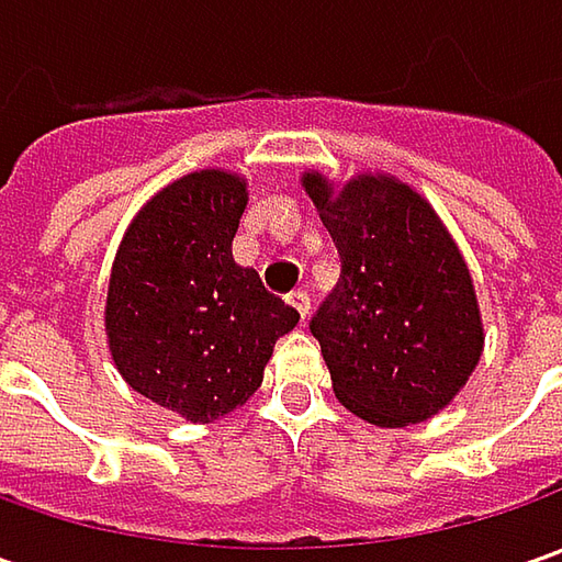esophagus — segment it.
I'll list each match as a JSON object with an SVG mask.
<instances>
[{"mask_svg": "<svg viewBox=\"0 0 562 562\" xmlns=\"http://www.w3.org/2000/svg\"><path fill=\"white\" fill-rule=\"evenodd\" d=\"M288 303H291L293 310L300 313V318L306 322V315H310V293H306V291H291V293H288Z\"/></svg>", "mask_w": 562, "mask_h": 562, "instance_id": "34e87169", "label": "esophagus"}]
</instances>
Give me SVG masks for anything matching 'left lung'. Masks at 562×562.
I'll return each instance as SVG.
<instances>
[{
    "mask_svg": "<svg viewBox=\"0 0 562 562\" xmlns=\"http://www.w3.org/2000/svg\"><path fill=\"white\" fill-rule=\"evenodd\" d=\"M303 187L340 252L313 318L335 397L378 428L431 419L465 387L485 328L463 252L419 190L384 171Z\"/></svg>",
    "mask_w": 562,
    "mask_h": 562,
    "instance_id": "obj_1",
    "label": "left lung"
}]
</instances>
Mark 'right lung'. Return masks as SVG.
Segmentation results:
<instances>
[{
  "label": "right lung",
  "mask_w": 562,
  "mask_h": 562,
  "mask_svg": "<svg viewBox=\"0 0 562 562\" xmlns=\"http://www.w3.org/2000/svg\"><path fill=\"white\" fill-rule=\"evenodd\" d=\"M247 178L200 168L162 187L121 237L105 337L121 378L187 422L244 406L262 384L274 340L300 313L234 262Z\"/></svg>",
  "instance_id": "obj_1"
}]
</instances>
